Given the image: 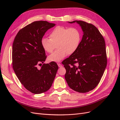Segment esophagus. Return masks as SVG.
<instances>
[{
  "mask_svg": "<svg viewBox=\"0 0 120 120\" xmlns=\"http://www.w3.org/2000/svg\"><path fill=\"white\" fill-rule=\"evenodd\" d=\"M57 65H58V66H59V67H60V68H61L63 67V66L62 65H61L60 64V63H59V64H57Z\"/></svg>",
  "mask_w": 120,
  "mask_h": 120,
  "instance_id": "esophagus-1",
  "label": "esophagus"
}]
</instances>
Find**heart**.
I'll use <instances>...</instances> for the list:
<instances>
[{"instance_id":"heart-1","label":"heart","mask_w":120,"mask_h":120,"mask_svg":"<svg viewBox=\"0 0 120 120\" xmlns=\"http://www.w3.org/2000/svg\"><path fill=\"white\" fill-rule=\"evenodd\" d=\"M49 38H43L41 45L45 51L52 53L57 45L58 49L49 56V61H59L67 54L75 53L79 48L81 41V34L76 27H66L58 26L50 32Z\"/></svg>"}]
</instances>
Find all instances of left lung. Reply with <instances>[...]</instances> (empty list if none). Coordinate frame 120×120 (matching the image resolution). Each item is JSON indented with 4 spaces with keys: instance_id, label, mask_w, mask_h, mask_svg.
Returning <instances> with one entry per match:
<instances>
[{
    "instance_id": "8db88e82",
    "label": "left lung",
    "mask_w": 120,
    "mask_h": 120,
    "mask_svg": "<svg viewBox=\"0 0 120 120\" xmlns=\"http://www.w3.org/2000/svg\"><path fill=\"white\" fill-rule=\"evenodd\" d=\"M75 22L83 31L82 41L76 52L62 63L66 70L64 78L70 88L85 93L95 89L104 74L107 64L106 44L93 24L82 20L68 22Z\"/></svg>"
}]
</instances>
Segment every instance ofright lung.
<instances>
[{
    "label": "right lung",
    "mask_w": 120,
    "mask_h": 120,
    "mask_svg": "<svg viewBox=\"0 0 120 120\" xmlns=\"http://www.w3.org/2000/svg\"><path fill=\"white\" fill-rule=\"evenodd\" d=\"M46 21H34L18 32L12 45V67L17 78L31 93L39 94L51 87L59 68L56 63L44 64L46 56L41 45L46 31L55 26Z\"/></svg>",
    "instance_id": "obj_1"
}]
</instances>
